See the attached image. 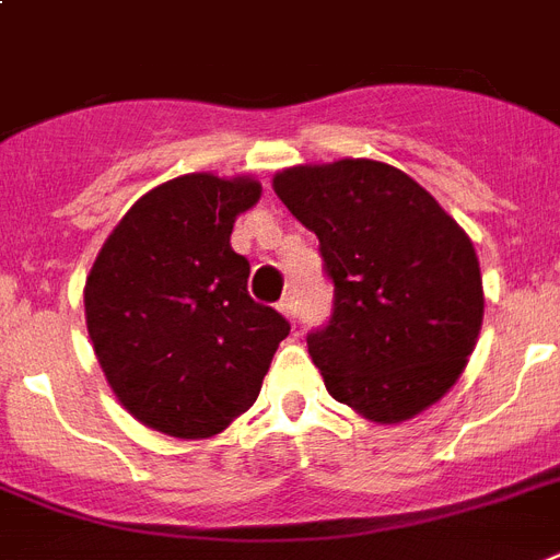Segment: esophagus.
<instances>
[{"mask_svg": "<svg viewBox=\"0 0 560 560\" xmlns=\"http://www.w3.org/2000/svg\"><path fill=\"white\" fill-rule=\"evenodd\" d=\"M279 311L284 313V316H288L290 322H295V302H293V295L284 293V299H281V302H279Z\"/></svg>", "mask_w": 560, "mask_h": 560, "instance_id": "obj_1", "label": "esophagus"}]
</instances>
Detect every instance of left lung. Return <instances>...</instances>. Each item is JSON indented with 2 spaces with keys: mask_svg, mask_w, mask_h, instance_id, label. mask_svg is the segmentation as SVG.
<instances>
[{
  "mask_svg": "<svg viewBox=\"0 0 560 560\" xmlns=\"http://www.w3.org/2000/svg\"><path fill=\"white\" fill-rule=\"evenodd\" d=\"M319 238L334 313L307 334L330 397L371 422H402L457 383L483 325L469 235L397 166L345 158L272 177Z\"/></svg>",
  "mask_w": 560,
  "mask_h": 560,
  "instance_id": "obj_1",
  "label": "left lung"
}]
</instances>
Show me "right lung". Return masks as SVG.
<instances>
[{
	"label": "right lung",
	"mask_w": 560,
	"mask_h": 560,
	"mask_svg": "<svg viewBox=\"0 0 560 560\" xmlns=\"http://www.w3.org/2000/svg\"><path fill=\"white\" fill-rule=\"evenodd\" d=\"M261 195L209 172L154 186L122 215L85 279V325L122 408L170 438L224 431L256 402L279 311L249 299V261L230 247Z\"/></svg>",
	"instance_id": "right-lung-1"
}]
</instances>
